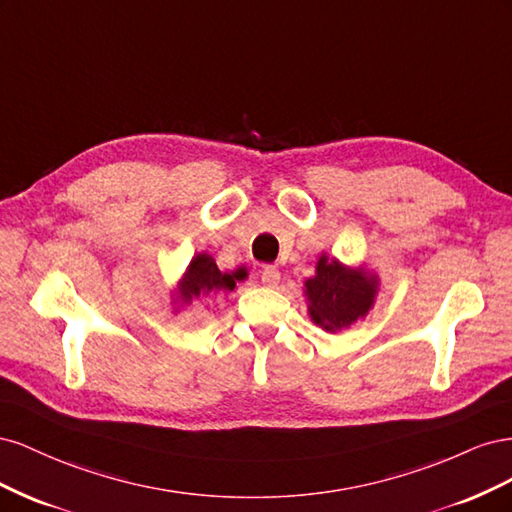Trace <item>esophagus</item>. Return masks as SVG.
Segmentation results:
<instances>
[{"instance_id": "34e87169", "label": "esophagus", "mask_w": 512, "mask_h": 512, "mask_svg": "<svg viewBox=\"0 0 512 512\" xmlns=\"http://www.w3.org/2000/svg\"><path fill=\"white\" fill-rule=\"evenodd\" d=\"M260 282L265 284V286H269V288L277 286V284H280V271H277V269L271 267V265L262 267V271H260Z\"/></svg>"}]
</instances>
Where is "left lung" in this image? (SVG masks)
<instances>
[{
  "label": "left lung",
  "mask_w": 512,
  "mask_h": 512,
  "mask_svg": "<svg viewBox=\"0 0 512 512\" xmlns=\"http://www.w3.org/2000/svg\"><path fill=\"white\" fill-rule=\"evenodd\" d=\"M307 314L327 333H339L363 320L376 303L378 273L365 265L350 267L329 254L316 262V275L303 284Z\"/></svg>",
  "instance_id": "obj_1"
}]
</instances>
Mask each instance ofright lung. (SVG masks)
Here are the masks:
<instances>
[{
	"mask_svg": "<svg viewBox=\"0 0 512 512\" xmlns=\"http://www.w3.org/2000/svg\"><path fill=\"white\" fill-rule=\"evenodd\" d=\"M247 273L243 269L220 271L211 254H194L190 265L185 267L181 280L170 290V305L173 314H179L183 307H190L194 301L209 297L218 292H232L239 282H243Z\"/></svg>",
	"mask_w": 512,
	"mask_h": 512,
	"instance_id": "right-lung-1",
	"label": "right lung"
}]
</instances>
